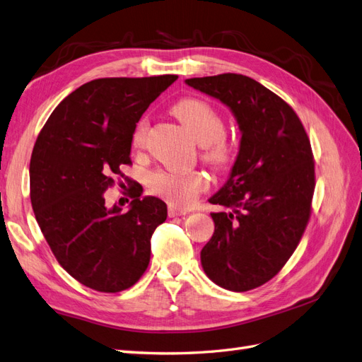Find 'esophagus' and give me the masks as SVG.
<instances>
[{
    "label": "esophagus",
    "mask_w": 362,
    "mask_h": 362,
    "mask_svg": "<svg viewBox=\"0 0 362 362\" xmlns=\"http://www.w3.org/2000/svg\"><path fill=\"white\" fill-rule=\"evenodd\" d=\"M187 211L185 210H182V209H180V207H177V205H173V204H170L169 205V216L170 218H175V216H182V214H185Z\"/></svg>",
    "instance_id": "34e87169"
}]
</instances>
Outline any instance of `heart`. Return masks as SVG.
Returning a JSON list of instances; mask_svg holds the SVG:
<instances>
[{"label": "heart", "instance_id": "1", "mask_svg": "<svg viewBox=\"0 0 362 362\" xmlns=\"http://www.w3.org/2000/svg\"><path fill=\"white\" fill-rule=\"evenodd\" d=\"M173 112L201 143L204 157L211 164L223 165L230 160L231 146L223 136L226 123L213 105L201 99H184L173 106ZM146 131L148 120L143 119L136 123L131 136L134 149H140L144 144ZM207 175L199 170L164 169L153 172L149 177L151 192L178 207L190 204L198 193L207 189Z\"/></svg>", "mask_w": 362, "mask_h": 362}]
</instances>
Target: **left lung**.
Masks as SVG:
<instances>
[{
  "instance_id": "1",
  "label": "left lung",
  "mask_w": 362,
  "mask_h": 362,
  "mask_svg": "<svg viewBox=\"0 0 362 362\" xmlns=\"http://www.w3.org/2000/svg\"><path fill=\"white\" fill-rule=\"evenodd\" d=\"M185 83L226 105L239 126L230 177L209 199L230 211L211 213L214 233L201 265L218 286L245 292L274 277L305 233L315 189L310 143L294 110L251 77L226 73Z\"/></svg>"
}]
</instances>
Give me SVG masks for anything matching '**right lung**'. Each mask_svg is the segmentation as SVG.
Returning <instances> with one entry per match:
<instances>
[{
  "instance_id": "right-lung-1",
  "label": "right lung",
  "mask_w": 362,
  "mask_h": 362,
  "mask_svg": "<svg viewBox=\"0 0 362 362\" xmlns=\"http://www.w3.org/2000/svg\"><path fill=\"white\" fill-rule=\"evenodd\" d=\"M178 79L106 77L77 88L56 106L35 143L30 199L37 226L61 267L82 285L120 292L143 276L151 239L168 205L132 185L128 211L105 192L131 164V136L143 112Z\"/></svg>"
}]
</instances>
